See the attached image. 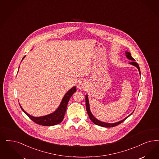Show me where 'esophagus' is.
<instances>
[{"label":"esophagus","mask_w":159,"mask_h":159,"mask_svg":"<svg viewBox=\"0 0 159 159\" xmlns=\"http://www.w3.org/2000/svg\"><path fill=\"white\" fill-rule=\"evenodd\" d=\"M87 87V83L86 82V81H80V82L78 84V88L80 90H84Z\"/></svg>","instance_id":"esophagus-1"}]
</instances>
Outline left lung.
Instances as JSON below:
<instances>
[{
    "label": "left lung",
    "instance_id": "8db88e82",
    "mask_svg": "<svg viewBox=\"0 0 159 159\" xmlns=\"http://www.w3.org/2000/svg\"><path fill=\"white\" fill-rule=\"evenodd\" d=\"M125 53H126V56L127 57V58L129 60H131L133 61H131L130 63H129V64H130L133 66H134L135 67H136L137 69H138V70L139 71V74L140 75V67L139 65L137 64L136 62H134V61H135V60L132 57V56H131V54L130 52H125ZM86 110H87V112H88V115L89 117L90 118V119L92 120V121H93V123H94L95 125H98V126H102V127H115L116 126H117L119 125V124L121 123L123 121L126 120L127 118H128L131 115V114L133 113V112L131 113V114L130 115L128 116L127 117H126L125 119L121 120L119 121H117V122H116V123H106V122H103V121H102L99 120L98 119H97L94 116L92 115L90 109V104H89V98H88V95L86 94Z\"/></svg>",
    "mask_w": 159,
    "mask_h": 159
}]
</instances>
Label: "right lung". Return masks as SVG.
<instances>
[{
    "instance_id": "obj_1",
    "label": "right lung",
    "mask_w": 159,
    "mask_h": 159,
    "mask_svg": "<svg viewBox=\"0 0 159 159\" xmlns=\"http://www.w3.org/2000/svg\"><path fill=\"white\" fill-rule=\"evenodd\" d=\"M25 56H25L23 57L22 61L25 57ZM76 86H74L71 88L65 94V95L63 98L58 108L54 112H53L52 113L49 114V115H48L40 116V117H34L33 116L30 115L23 110L22 106H20V104H19V105H20V108L22 109V111L34 123L40 125H42V126H54V125H56L57 124H59L63 120L64 116L66 113L67 106L68 102L69 101V99L71 98L73 94L75 92H76Z\"/></svg>"
}]
</instances>
